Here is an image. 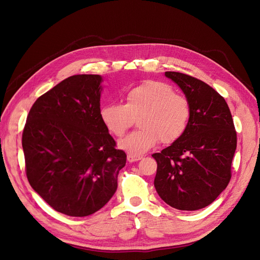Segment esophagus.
Segmentation results:
<instances>
[{"mask_svg": "<svg viewBox=\"0 0 260 260\" xmlns=\"http://www.w3.org/2000/svg\"><path fill=\"white\" fill-rule=\"evenodd\" d=\"M141 159V156H135V155H127V161L128 162H134V161H138Z\"/></svg>", "mask_w": 260, "mask_h": 260, "instance_id": "34e87169", "label": "esophagus"}]
</instances>
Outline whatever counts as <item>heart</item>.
<instances>
[{
    "label": "heart",
    "instance_id": "heart-1",
    "mask_svg": "<svg viewBox=\"0 0 260 260\" xmlns=\"http://www.w3.org/2000/svg\"><path fill=\"white\" fill-rule=\"evenodd\" d=\"M123 105L105 104L100 108V119L106 131L122 137L137 118L140 128L119 141V148L127 154L140 156L158 140L171 144L182 138L191 117L188 100L175 93L167 83L149 81L124 93Z\"/></svg>",
    "mask_w": 260,
    "mask_h": 260
}]
</instances>
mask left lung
<instances>
[{
  "instance_id": "left-lung-1",
  "label": "left lung",
  "mask_w": 260,
  "mask_h": 260,
  "mask_svg": "<svg viewBox=\"0 0 260 260\" xmlns=\"http://www.w3.org/2000/svg\"><path fill=\"white\" fill-rule=\"evenodd\" d=\"M188 100L191 117L177 141L152 156L157 161L154 186L168 205L198 210L216 200L228 187L237 134L231 110L216 90L196 77L165 72Z\"/></svg>"
}]
</instances>
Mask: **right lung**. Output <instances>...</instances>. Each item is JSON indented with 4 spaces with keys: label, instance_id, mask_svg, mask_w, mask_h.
<instances>
[{
    "label": "right lung",
    "instance_id": "right-lung-1",
    "mask_svg": "<svg viewBox=\"0 0 260 260\" xmlns=\"http://www.w3.org/2000/svg\"><path fill=\"white\" fill-rule=\"evenodd\" d=\"M103 78L77 74L31 106L22 146L31 188L56 211L86 217L115 194L126 154L100 119Z\"/></svg>",
    "mask_w": 260,
    "mask_h": 260
}]
</instances>
